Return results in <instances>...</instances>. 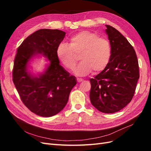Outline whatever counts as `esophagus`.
I'll return each instance as SVG.
<instances>
[{"label": "esophagus", "mask_w": 151, "mask_h": 151, "mask_svg": "<svg viewBox=\"0 0 151 151\" xmlns=\"http://www.w3.org/2000/svg\"><path fill=\"white\" fill-rule=\"evenodd\" d=\"M77 82H78V83H81V82H83V79L78 78V79H77Z\"/></svg>", "instance_id": "1"}]
</instances>
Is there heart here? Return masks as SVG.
Returning <instances> with one entry per match:
<instances>
[{
    "instance_id": "1",
    "label": "heart",
    "mask_w": 151,
    "mask_h": 151,
    "mask_svg": "<svg viewBox=\"0 0 151 151\" xmlns=\"http://www.w3.org/2000/svg\"><path fill=\"white\" fill-rule=\"evenodd\" d=\"M57 56L67 69L72 70L80 55L82 62L75 68L76 74L84 76L93 70L94 74L107 67L111 56L109 41L93 32L81 31L70 39L69 45L61 43L57 48Z\"/></svg>"
}]
</instances>
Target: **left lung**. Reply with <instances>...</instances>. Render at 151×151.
I'll use <instances>...</instances> for the list:
<instances>
[{"label": "left lung", "instance_id": "8db88e82", "mask_svg": "<svg viewBox=\"0 0 151 151\" xmlns=\"http://www.w3.org/2000/svg\"><path fill=\"white\" fill-rule=\"evenodd\" d=\"M111 56L104 69L90 79L91 104L99 111L113 113L121 110L133 98L139 79L137 57L134 47L113 27L106 25Z\"/></svg>", "mask_w": 151, "mask_h": 151}]
</instances>
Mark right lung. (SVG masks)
Here are the masks:
<instances>
[{"instance_id":"right-lung-1","label":"right lung","mask_w":151,"mask_h":151,"mask_svg":"<svg viewBox=\"0 0 151 151\" xmlns=\"http://www.w3.org/2000/svg\"><path fill=\"white\" fill-rule=\"evenodd\" d=\"M65 34L58 29H41L26 38L17 50L13 83L22 103L41 116H52L61 111L77 84L76 77L60 65L57 56V48ZM38 54L46 57L49 64L44 73L33 76L27 68L30 59Z\"/></svg>"}]
</instances>
